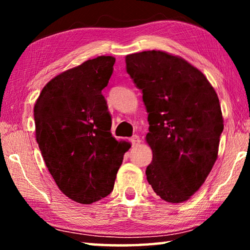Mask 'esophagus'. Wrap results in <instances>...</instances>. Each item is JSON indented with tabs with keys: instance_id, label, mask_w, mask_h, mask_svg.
Here are the masks:
<instances>
[{
	"instance_id": "obj_1",
	"label": "esophagus",
	"mask_w": 250,
	"mask_h": 250,
	"mask_svg": "<svg viewBox=\"0 0 250 250\" xmlns=\"http://www.w3.org/2000/svg\"><path fill=\"white\" fill-rule=\"evenodd\" d=\"M131 143H132V146H138L139 143H140V138H139V135H133L132 138H131Z\"/></svg>"
}]
</instances>
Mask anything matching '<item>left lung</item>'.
<instances>
[{
	"label": "left lung",
	"mask_w": 250,
	"mask_h": 250,
	"mask_svg": "<svg viewBox=\"0 0 250 250\" xmlns=\"http://www.w3.org/2000/svg\"><path fill=\"white\" fill-rule=\"evenodd\" d=\"M125 64L149 113L146 180L162 200L188 201L217 159L224 121L216 91L202 71L166 52L126 55Z\"/></svg>",
	"instance_id": "obj_1"
}]
</instances>
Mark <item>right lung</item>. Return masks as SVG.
<instances>
[{"label": "right lung", "instance_id": "add662e5", "mask_svg": "<svg viewBox=\"0 0 250 250\" xmlns=\"http://www.w3.org/2000/svg\"><path fill=\"white\" fill-rule=\"evenodd\" d=\"M116 58L99 56L46 83L34 107L36 141L59 189L80 204L109 195L130 143L112 137L101 90Z\"/></svg>", "mask_w": 250, "mask_h": 250}]
</instances>
